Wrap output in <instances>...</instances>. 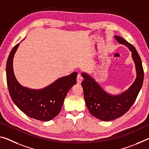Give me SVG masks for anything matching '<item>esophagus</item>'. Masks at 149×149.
Returning <instances> with one entry per match:
<instances>
[{
    "instance_id": "34e87169",
    "label": "esophagus",
    "mask_w": 149,
    "mask_h": 149,
    "mask_svg": "<svg viewBox=\"0 0 149 149\" xmlns=\"http://www.w3.org/2000/svg\"><path fill=\"white\" fill-rule=\"evenodd\" d=\"M82 80H83V77H81V75L80 74H78L77 75V82L78 84H81Z\"/></svg>"
}]
</instances>
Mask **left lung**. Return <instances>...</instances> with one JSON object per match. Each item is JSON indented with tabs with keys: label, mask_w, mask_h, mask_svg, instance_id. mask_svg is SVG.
Segmentation results:
<instances>
[{
	"label": "left lung",
	"mask_w": 149,
	"mask_h": 149,
	"mask_svg": "<svg viewBox=\"0 0 149 149\" xmlns=\"http://www.w3.org/2000/svg\"><path fill=\"white\" fill-rule=\"evenodd\" d=\"M115 38L117 42L126 46L131 52L136 72V77L131 86L123 93L113 95L103 90L90 75L81 73L84 78L81 86L87 109L93 116L104 121L117 119L128 111L137 97L144 79L142 62L135 48L121 36H115Z\"/></svg>",
	"instance_id": "1"
}]
</instances>
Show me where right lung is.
<instances>
[{"label": "right lung", "instance_id": "right-lung-1", "mask_svg": "<svg viewBox=\"0 0 149 149\" xmlns=\"http://www.w3.org/2000/svg\"><path fill=\"white\" fill-rule=\"evenodd\" d=\"M18 46L17 44L12 49L6 62V81L10 97L28 117L39 121H50L60 113L68 92L76 84L77 73L60 77L43 89L24 87L18 83L13 71V58Z\"/></svg>", "mask_w": 149, "mask_h": 149}]
</instances>
